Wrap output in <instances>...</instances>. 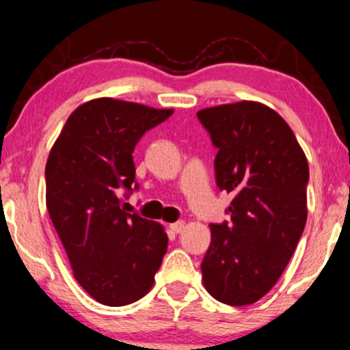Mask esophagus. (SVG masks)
<instances>
[{
    "label": "esophagus",
    "mask_w": 350,
    "mask_h": 350,
    "mask_svg": "<svg viewBox=\"0 0 350 350\" xmlns=\"http://www.w3.org/2000/svg\"><path fill=\"white\" fill-rule=\"evenodd\" d=\"M170 229L172 231H174L175 234H180L185 229V223L183 221H176V223H174V224H170Z\"/></svg>",
    "instance_id": "34e87169"
}]
</instances>
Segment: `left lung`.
Returning <instances> with one entry per match:
<instances>
[{
  "label": "left lung",
  "instance_id": "left-lung-1",
  "mask_svg": "<svg viewBox=\"0 0 350 350\" xmlns=\"http://www.w3.org/2000/svg\"><path fill=\"white\" fill-rule=\"evenodd\" d=\"M217 149L216 185L232 193L231 223L209 224L203 285L217 301L252 305L272 290L305 229L310 168L293 131L257 101L196 113Z\"/></svg>",
  "mask_w": 350,
  "mask_h": 350
}]
</instances>
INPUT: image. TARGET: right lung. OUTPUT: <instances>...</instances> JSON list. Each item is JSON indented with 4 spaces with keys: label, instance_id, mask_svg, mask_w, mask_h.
Returning <instances> with one entry per match:
<instances>
[{
    "label": "right lung",
    "instance_id": "right-lung-1",
    "mask_svg": "<svg viewBox=\"0 0 350 350\" xmlns=\"http://www.w3.org/2000/svg\"><path fill=\"white\" fill-rule=\"evenodd\" d=\"M172 113L113 98L86 101L49 154V215L73 277L101 305L124 306L149 293L167 252L163 226L127 213L121 191H133L135 144Z\"/></svg>",
    "mask_w": 350,
    "mask_h": 350
}]
</instances>
